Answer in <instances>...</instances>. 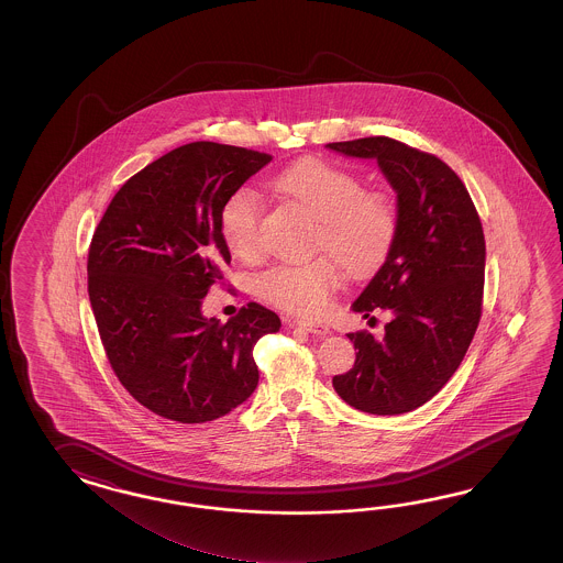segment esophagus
<instances>
[{
	"mask_svg": "<svg viewBox=\"0 0 563 563\" xmlns=\"http://www.w3.org/2000/svg\"><path fill=\"white\" fill-rule=\"evenodd\" d=\"M289 325H296V328H301V330H306L308 334L313 335H328L330 334V328L325 325V323H316V322H306V320H296V322L289 323Z\"/></svg>",
	"mask_w": 563,
	"mask_h": 563,
	"instance_id": "1",
	"label": "esophagus"
}]
</instances>
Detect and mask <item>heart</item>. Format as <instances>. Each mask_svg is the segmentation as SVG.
<instances>
[{"instance_id": "heart-1", "label": "heart", "mask_w": 563, "mask_h": 563, "mask_svg": "<svg viewBox=\"0 0 563 563\" xmlns=\"http://www.w3.org/2000/svg\"><path fill=\"white\" fill-rule=\"evenodd\" d=\"M272 189L301 205L313 217L311 243L332 253L352 276L383 264L398 228L396 205L386 192L364 191L362 180L322 158H306L284 168ZM262 201L252 189L231 192L219 213V229L229 252L241 260L260 253ZM342 284L340 265L330 255L301 264L269 267L255 279V291L279 310L320 318Z\"/></svg>"}]
</instances>
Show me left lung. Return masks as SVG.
Here are the masks:
<instances>
[{"instance_id": "left-lung-1", "label": "left lung", "mask_w": 563, "mask_h": 563, "mask_svg": "<svg viewBox=\"0 0 563 563\" xmlns=\"http://www.w3.org/2000/svg\"><path fill=\"white\" fill-rule=\"evenodd\" d=\"M376 158L398 197L390 252L354 301L364 318L390 313L383 340L352 332L356 362L334 376L335 393L371 415H402L431 400L467 354L485 286V235L467 187L439 156L388 139L328 144Z\"/></svg>"}]
</instances>
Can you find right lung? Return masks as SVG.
<instances>
[{
	"label": "right lung",
	"mask_w": 563,
	"mask_h": 563,
	"mask_svg": "<svg viewBox=\"0 0 563 563\" xmlns=\"http://www.w3.org/2000/svg\"><path fill=\"white\" fill-rule=\"evenodd\" d=\"M272 161L231 144H183L112 197L88 250V296L108 362L136 402L177 422H207L252 396L253 346L279 330L250 301L225 323L201 301L231 253L219 229L229 195Z\"/></svg>",
	"instance_id": "right-lung-1"
}]
</instances>
